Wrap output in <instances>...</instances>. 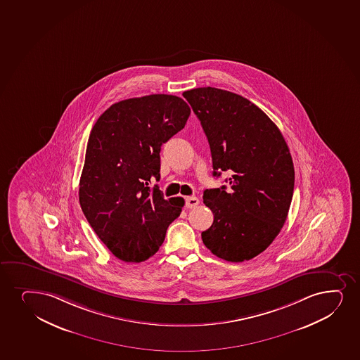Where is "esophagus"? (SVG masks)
Wrapping results in <instances>:
<instances>
[{"label":"esophagus","mask_w":360,"mask_h":360,"mask_svg":"<svg viewBox=\"0 0 360 360\" xmlns=\"http://www.w3.org/2000/svg\"><path fill=\"white\" fill-rule=\"evenodd\" d=\"M199 199L196 196H189L186 199V208H195L199 205Z\"/></svg>","instance_id":"1"}]
</instances>
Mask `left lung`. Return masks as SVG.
Returning a JSON list of instances; mask_svg holds the SVG:
<instances>
[{
	"label": "left lung",
	"mask_w": 360,
	"mask_h": 360,
	"mask_svg": "<svg viewBox=\"0 0 360 360\" xmlns=\"http://www.w3.org/2000/svg\"><path fill=\"white\" fill-rule=\"evenodd\" d=\"M211 148L213 176L231 171L226 186L203 191L214 219L203 243L226 262L250 260L266 250L287 219L294 165L283 136L258 106L217 88L183 93Z\"/></svg>",
	"instance_id": "obj_1"
}]
</instances>
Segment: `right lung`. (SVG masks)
<instances>
[{
  "label": "right lung",
  "instance_id": "obj_1",
  "mask_svg": "<svg viewBox=\"0 0 360 360\" xmlns=\"http://www.w3.org/2000/svg\"><path fill=\"white\" fill-rule=\"evenodd\" d=\"M183 98L153 94L105 110L90 132L79 181V203L115 257L141 262L157 253L183 198L166 200L159 186L161 146L186 127Z\"/></svg>",
  "mask_w": 360,
  "mask_h": 360
}]
</instances>
